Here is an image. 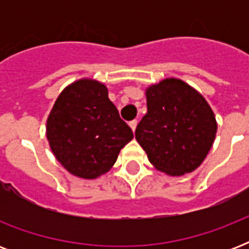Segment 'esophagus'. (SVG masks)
Segmentation results:
<instances>
[{
    "label": "esophagus",
    "instance_id": "1",
    "mask_svg": "<svg viewBox=\"0 0 249 249\" xmlns=\"http://www.w3.org/2000/svg\"><path fill=\"white\" fill-rule=\"evenodd\" d=\"M137 123H138V121H137V120L129 121V126H130V128H132L133 132H134V130H136V128H137Z\"/></svg>",
    "mask_w": 249,
    "mask_h": 249
}]
</instances>
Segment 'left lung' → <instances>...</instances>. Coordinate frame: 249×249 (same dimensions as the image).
<instances>
[{
    "instance_id": "8db88e82",
    "label": "left lung",
    "mask_w": 249,
    "mask_h": 249,
    "mask_svg": "<svg viewBox=\"0 0 249 249\" xmlns=\"http://www.w3.org/2000/svg\"><path fill=\"white\" fill-rule=\"evenodd\" d=\"M147 113L136 140L150 163L170 176L196 169L216 137L214 113L204 98L181 80L166 79L146 91Z\"/></svg>"
}]
</instances>
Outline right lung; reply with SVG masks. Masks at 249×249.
Segmentation results:
<instances>
[{
    "label": "right lung",
    "mask_w": 249,
    "mask_h": 249,
    "mask_svg": "<svg viewBox=\"0 0 249 249\" xmlns=\"http://www.w3.org/2000/svg\"><path fill=\"white\" fill-rule=\"evenodd\" d=\"M46 136L55 158L70 173L93 179L111 169L133 132L103 84L79 80L56 99Z\"/></svg>",
    "instance_id": "right-lung-1"
}]
</instances>
